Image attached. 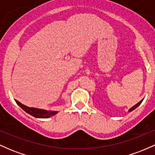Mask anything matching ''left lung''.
Segmentation results:
<instances>
[{"label":"left lung","instance_id":"1","mask_svg":"<svg viewBox=\"0 0 155 155\" xmlns=\"http://www.w3.org/2000/svg\"><path fill=\"white\" fill-rule=\"evenodd\" d=\"M142 101H143V100H141V101H140V102H138V104H137L136 105H135V106H133V107H132V108H130L129 111H130H130H133V110H134V109H136V108L137 107H138V106H139V105H140V104H141V103H142Z\"/></svg>","mask_w":155,"mask_h":155}]
</instances>
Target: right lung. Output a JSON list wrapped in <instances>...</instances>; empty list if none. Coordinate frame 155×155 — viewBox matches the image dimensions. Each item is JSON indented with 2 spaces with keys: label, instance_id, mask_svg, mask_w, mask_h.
Masks as SVG:
<instances>
[{
  "label": "right lung",
  "instance_id": "1",
  "mask_svg": "<svg viewBox=\"0 0 155 155\" xmlns=\"http://www.w3.org/2000/svg\"><path fill=\"white\" fill-rule=\"evenodd\" d=\"M15 101L25 111L27 112L28 114H31V116L36 117V118H49V117L52 116V115L56 114L58 113V111H46V110L39 109V108H30L22 104L21 103H19L18 101L15 100Z\"/></svg>",
  "mask_w": 155,
  "mask_h": 155
}]
</instances>
